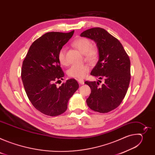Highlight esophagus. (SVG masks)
Instances as JSON below:
<instances>
[{
    "label": "esophagus",
    "mask_w": 155,
    "mask_h": 155,
    "mask_svg": "<svg viewBox=\"0 0 155 155\" xmlns=\"http://www.w3.org/2000/svg\"><path fill=\"white\" fill-rule=\"evenodd\" d=\"M78 82L80 84H83L84 83V81L83 79H78Z\"/></svg>",
    "instance_id": "1"
}]
</instances>
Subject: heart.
<instances>
[{
	"mask_svg": "<svg viewBox=\"0 0 155 155\" xmlns=\"http://www.w3.org/2000/svg\"><path fill=\"white\" fill-rule=\"evenodd\" d=\"M72 45L84 55L85 60L90 63L96 62L98 56L97 50L92 46L91 41L86 38L80 37L72 42ZM58 60L62 65H67L68 62L66 59V48L62 47L58 53ZM90 71L86 65H72L68 70V75L72 78H82Z\"/></svg>",
	"mask_w": 155,
	"mask_h": 155,
	"instance_id": "1",
	"label": "heart"
}]
</instances>
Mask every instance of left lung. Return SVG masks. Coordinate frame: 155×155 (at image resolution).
<instances>
[{"label": "left lung", "mask_w": 155, "mask_h": 155, "mask_svg": "<svg viewBox=\"0 0 155 155\" xmlns=\"http://www.w3.org/2000/svg\"><path fill=\"white\" fill-rule=\"evenodd\" d=\"M80 36L96 43L99 60L91 75L104 80L101 86L100 80L84 82L91 90L87 105L95 112H109L120 105L127 93L130 79L129 58L120 41L102 28L87 29Z\"/></svg>", "instance_id": "8db88e82"}]
</instances>
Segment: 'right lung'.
I'll return each mask as SVG.
<instances>
[{"label":"right lung","mask_w":155,"mask_h":155,"mask_svg":"<svg viewBox=\"0 0 155 155\" xmlns=\"http://www.w3.org/2000/svg\"><path fill=\"white\" fill-rule=\"evenodd\" d=\"M74 33L51 32L43 35L32 43L23 62L21 78L27 96L37 110L48 116L65 112L70 98L79 87L72 78L59 87L55 84L64 77L58 53Z\"/></svg>","instance_id":"obj_1"}]
</instances>
